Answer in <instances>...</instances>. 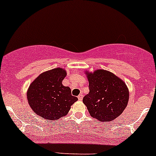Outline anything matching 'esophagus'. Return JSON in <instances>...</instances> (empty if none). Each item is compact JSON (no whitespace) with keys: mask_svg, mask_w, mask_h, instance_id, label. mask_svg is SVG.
Wrapping results in <instances>:
<instances>
[{"mask_svg":"<svg viewBox=\"0 0 156 156\" xmlns=\"http://www.w3.org/2000/svg\"><path fill=\"white\" fill-rule=\"evenodd\" d=\"M83 94H80V95H78V100H79V101H81L82 99H83Z\"/></svg>","mask_w":156,"mask_h":156,"instance_id":"1","label":"esophagus"}]
</instances>
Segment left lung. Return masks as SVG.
Returning <instances> with one entry per match:
<instances>
[{"label":"left lung","instance_id":"1","mask_svg":"<svg viewBox=\"0 0 156 156\" xmlns=\"http://www.w3.org/2000/svg\"><path fill=\"white\" fill-rule=\"evenodd\" d=\"M90 92L83 98L90 115L107 122L124 112L129 101V90L125 82L111 72L96 69L85 71Z\"/></svg>","mask_w":156,"mask_h":156}]
</instances>
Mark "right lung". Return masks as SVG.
<instances>
[{
    "instance_id": "1",
    "label": "right lung",
    "mask_w": 156,
    "mask_h": 156,
    "mask_svg": "<svg viewBox=\"0 0 156 156\" xmlns=\"http://www.w3.org/2000/svg\"><path fill=\"white\" fill-rule=\"evenodd\" d=\"M66 75L63 68L44 72L31 83L27 92L31 109L46 120L60 119L69 112L71 106L78 101L73 96L69 87L62 84Z\"/></svg>"
}]
</instances>
